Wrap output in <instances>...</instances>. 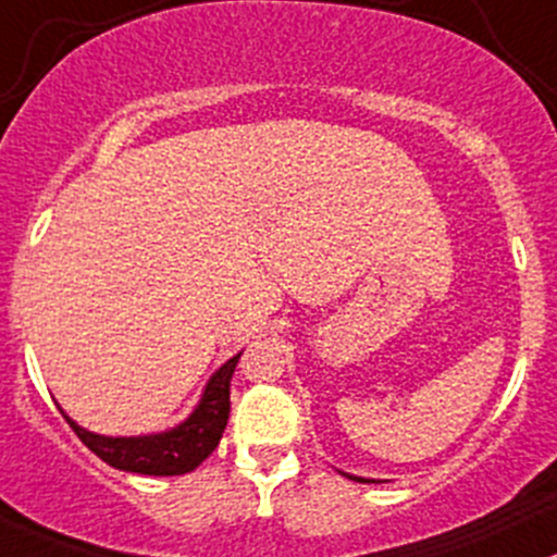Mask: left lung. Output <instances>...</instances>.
<instances>
[{
    "instance_id": "8db88e82",
    "label": "left lung",
    "mask_w": 557,
    "mask_h": 557,
    "mask_svg": "<svg viewBox=\"0 0 557 557\" xmlns=\"http://www.w3.org/2000/svg\"><path fill=\"white\" fill-rule=\"evenodd\" d=\"M346 475V473H344ZM348 479H351V481H362V479H357V475H348Z\"/></svg>"
}]
</instances>
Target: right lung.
Masks as SVG:
<instances>
[{
    "mask_svg": "<svg viewBox=\"0 0 557 557\" xmlns=\"http://www.w3.org/2000/svg\"><path fill=\"white\" fill-rule=\"evenodd\" d=\"M237 359H240V354L213 372L198 409L174 431L158 433V436L110 438L84 431L73 423L69 414H63V418L69 420L73 433L108 466L143 475H185L216 449L219 438L227 428L230 381Z\"/></svg>",
    "mask_w": 557,
    "mask_h": 557,
    "instance_id": "1",
    "label": "right lung"
}]
</instances>
